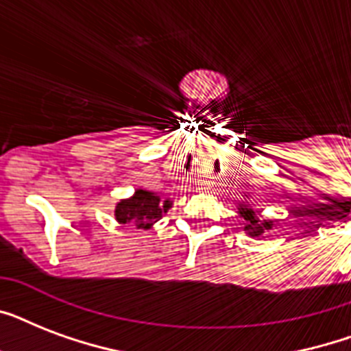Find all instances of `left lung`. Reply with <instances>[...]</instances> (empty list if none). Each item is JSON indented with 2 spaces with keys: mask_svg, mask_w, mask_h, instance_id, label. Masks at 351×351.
Wrapping results in <instances>:
<instances>
[{
  "mask_svg": "<svg viewBox=\"0 0 351 351\" xmlns=\"http://www.w3.org/2000/svg\"><path fill=\"white\" fill-rule=\"evenodd\" d=\"M247 195H244V200L242 202H239V215H240V219H244L245 220V226H244V231L250 237H261L264 231L267 230H271L273 226H277L273 220H267V219H258L255 213V209H253V206H251L247 200Z\"/></svg>",
  "mask_w": 351,
  "mask_h": 351,
  "instance_id": "obj_1",
  "label": "left lung"
}]
</instances>
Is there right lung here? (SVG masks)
Wrapping results in <instances>:
<instances>
[{
  "label": "right lung",
  "instance_id": "1",
  "mask_svg": "<svg viewBox=\"0 0 351 351\" xmlns=\"http://www.w3.org/2000/svg\"><path fill=\"white\" fill-rule=\"evenodd\" d=\"M173 208V200H162L154 191L138 187L129 198H121L114 208V219L118 224L132 226L136 230H151L162 215Z\"/></svg>",
  "mask_w": 351,
  "mask_h": 351
}]
</instances>
